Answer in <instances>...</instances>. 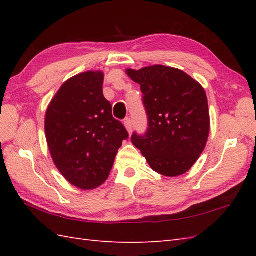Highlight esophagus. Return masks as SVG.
Wrapping results in <instances>:
<instances>
[{
  "label": "esophagus",
  "instance_id": "34e87169",
  "mask_svg": "<svg viewBox=\"0 0 256 256\" xmlns=\"http://www.w3.org/2000/svg\"><path fill=\"white\" fill-rule=\"evenodd\" d=\"M124 125H125V128H126L128 132L132 133V131H133V121H132L131 118H126L124 120Z\"/></svg>",
  "mask_w": 256,
  "mask_h": 256
}]
</instances>
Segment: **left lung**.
Returning a JSON list of instances; mask_svg holds the SVG:
<instances>
[{
	"mask_svg": "<svg viewBox=\"0 0 256 256\" xmlns=\"http://www.w3.org/2000/svg\"><path fill=\"white\" fill-rule=\"evenodd\" d=\"M126 74L140 86L148 130L134 132L132 143L152 170L176 177L187 172L204 150L209 136L208 99L197 81L182 70L162 64Z\"/></svg>",
	"mask_w": 256,
	"mask_h": 256,
	"instance_id": "obj_1",
	"label": "left lung"
}]
</instances>
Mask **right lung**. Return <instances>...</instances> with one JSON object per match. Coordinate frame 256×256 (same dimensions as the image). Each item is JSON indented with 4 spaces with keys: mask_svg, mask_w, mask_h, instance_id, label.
I'll return each instance as SVG.
<instances>
[{
    "mask_svg": "<svg viewBox=\"0 0 256 256\" xmlns=\"http://www.w3.org/2000/svg\"><path fill=\"white\" fill-rule=\"evenodd\" d=\"M103 77L101 72H86L70 78L46 112V140L54 162L70 184L84 190L106 180L118 148L128 138L103 96Z\"/></svg>",
    "mask_w": 256,
    "mask_h": 256,
    "instance_id": "right-lung-1",
    "label": "right lung"
}]
</instances>
